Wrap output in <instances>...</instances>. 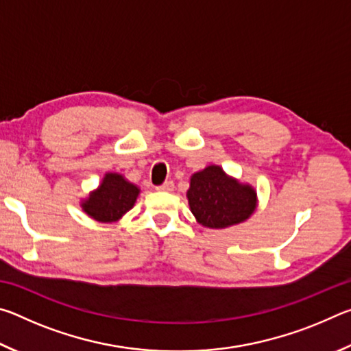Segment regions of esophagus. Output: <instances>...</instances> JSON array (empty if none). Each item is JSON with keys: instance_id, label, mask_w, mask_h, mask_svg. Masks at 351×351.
I'll return each mask as SVG.
<instances>
[{"instance_id": "esophagus-1", "label": "esophagus", "mask_w": 351, "mask_h": 351, "mask_svg": "<svg viewBox=\"0 0 351 351\" xmlns=\"http://www.w3.org/2000/svg\"><path fill=\"white\" fill-rule=\"evenodd\" d=\"M173 181H165L162 186H158L156 189L161 190V192H173Z\"/></svg>"}]
</instances>
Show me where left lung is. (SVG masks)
Here are the masks:
<instances>
[{
    "mask_svg": "<svg viewBox=\"0 0 351 351\" xmlns=\"http://www.w3.org/2000/svg\"><path fill=\"white\" fill-rule=\"evenodd\" d=\"M187 199L197 221L210 229L243 223L257 207L254 187L226 175L219 165H209L192 175Z\"/></svg>",
    "mask_w": 351,
    "mask_h": 351,
    "instance_id": "8db88e82",
    "label": "left lung"
}]
</instances>
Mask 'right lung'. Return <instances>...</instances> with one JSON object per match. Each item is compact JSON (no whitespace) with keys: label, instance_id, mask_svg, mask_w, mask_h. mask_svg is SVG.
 Returning <instances> with one entry per match:
<instances>
[{"label":"right lung","instance_id":"add662e5","mask_svg":"<svg viewBox=\"0 0 351 351\" xmlns=\"http://www.w3.org/2000/svg\"><path fill=\"white\" fill-rule=\"evenodd\" d=\"M134 186L119 173H106L100 186L82 203V209L100 223H114L132 209L139 195Z\"/></svg>","mask_w":351,"mask_h":351}]
</instances>
